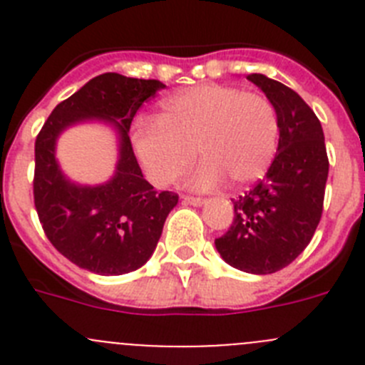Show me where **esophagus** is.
I'll use <instances>...</instances> for the list:
<instances>
[{
    "label": "esophagus",
    "instance_id": "obj_1",
    "mask_svg": "<svg viewBox=\"0 0 365 365\" xmlns=\"http://www.w3.org/2000/svg\"><path fill=\"white\" fill-rule=\"evenodd\" d=\"M182 201L193 206H201L205 202V197H193V195H182Z\"/></svg>",
    "mask_w": 365,
    "mask_h": 365
}]
</instances>
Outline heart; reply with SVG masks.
<instances>
[{"label": "heart", "mask_w": 365, "mask_h": 365, "mask_svg": "<svg viewBox=\"0 0 365 365\" xmlns=\"http://www.w3.org/2000/svg\"><path fill=\"white\" fill-rule=\"evenodd\" d=\"M279 143V118L261 93L206 83L163 102L157 124L140 122L133 148L148 177L168 186L192 166L197 151L202 166L195 173L199 188L228 180L245 188L265 175Z\"/></svg>", "instance_id": "obj_1"}]
</instances>
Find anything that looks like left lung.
Listing matches in <instances>:
<instances>
[{
    "label": "left lung",
    "mask_w": 365,
    "mask_h": 365,
    "mask_svg": "<svg viewBox=\"0 0 365 365\" xmlns=\"http://www.w3.org/2000/svg\"><path fill=\"white\" fill-rule=\"evenodd\" d=\"M278 111V153L252 190L234 201V221L215 248L228 265L272 274L291 265L324 212L329 159L324 130L302 96L265 74H248Z\"/></svg>",
    "instance_id": "8db88e82"
}]
</instances>
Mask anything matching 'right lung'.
<instances>
[{"label":"right lung","mask_w":365,"mask_h":365,"mask_svg":"<svg viewBox=\"0 0 365 365\" xmlns=\"http://www.w3.org/2000/svg\"><path fill=\"white\" fill-rule=\"evenodd\" d=\"M160 89L159 80L100 74L60 102L38 133L32 179L38 219L53 247L80 269L102 276L140 269L179 201L175 192H159L144 179L128 133L138 108ZM86 118L109 120L121 131L118 173L95 189L67 183L53 160L59 131Z\"/></svg>","instance_id":"right-lung-1"}]
</instances>
